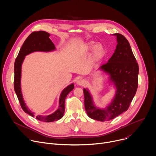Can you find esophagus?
<instances>
[{"label": "esophagus", "instance_id": "obj_1", "mask_svg": "<svg viewBox=\"0 0 156 156\" xmlns=\"http://www.w3.org/2000/svg\"><path fill=\"white\" fill-rule=\"evenodd\" d=\"M84 83H85V81H84V80H83V79H80V80H78V81H77V84H78V85H80V86H83V85L84 84Z\"/></svg>", "mask_w": 156, "mask_h": 156}]
</instances>
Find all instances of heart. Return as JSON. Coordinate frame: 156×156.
Wrapping results in <instances>:
<instances>
[{"instance_id":"heart-1","label":"heart","mask_w":156,"mask_h":156,"mask_svg":"<svg viewBox=\"0 0 156 156\" xmlns=\"http://www.w3.org/2000/svg\"><path fill=\"white\" fill-rule=\"evenodd\" d=\"M92 46L93 45H90L88 47L89 48H92ZM104 53V48L102 46L99 45V46H98L95 49V52H94V54L96 57H99L101 55H102Z\"/></svg>"}]
</instances>
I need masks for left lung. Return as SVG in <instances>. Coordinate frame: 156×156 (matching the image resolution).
Instances as JSON below:
<instances>
[{
	"instance_id": "obj_1",
	"label": "left lung",
	"mask_w": 156,
	"mask_h": 156,
	"mask_svg": "<svg viewBox=\"0 0 156 156\" xmlns=\"http://www.w3.org/2000/svg\"><path fill=\"white\" fill-rule=\"evenodd\" d=\"M115 52L101 69L110 75L111 81L117 87L114 101L106 108H96L87 90H83L84 107L89 117L104 122L112 120L127 110L134 98L138 86L139 66L126 37L119 33Z\"/></svg>"
}]
</instances>
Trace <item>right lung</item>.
<instances>
[{
    "label": "right lung",
    "instance_id": "right-lung-1",
    "mask_svg": "<svg viewBox=\"0 0 156 156\" xmlns=\"http://www.w3.org/2000/svg\"><path fill=\"white\" fill-rule=\"evenodd\" d=\"M50 34L43 31H34L30 34L28 37L25 41L23 46L20 50V52L15 59L14 64V90L16 94L17 98L20 102V105L24 110V112L34 117L33 112L28 109V107L26 106L23 101L22 94L21 92V64L25 58V57L35 51H44L48 52L53 51L55 49V46L52 41L49 37ZM74 84H72L64 89L62 92L60 100H59V107L58 108L54 113L51 115L47 116L37 115L36 119L44 122H51L58 120L62 118L65 112V101L66 96L73 90Z\"/></svg>",
    "mask_w": 156,
    "mask_h": 156
}]
</instances>
